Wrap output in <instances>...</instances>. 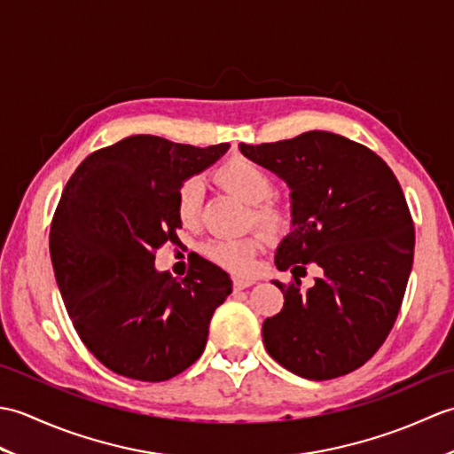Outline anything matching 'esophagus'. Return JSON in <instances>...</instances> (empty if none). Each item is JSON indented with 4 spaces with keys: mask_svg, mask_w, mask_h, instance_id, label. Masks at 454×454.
Returning a JSON list of instances; mask_svg holds the SVG:
<instances>
[{
    "mask_svg": "<svg viewBox=\"0 0 454 454\" xmlns=\"http://www.w3.org/2000/svg\"><path fill=\"white\" fill-rule=\"evenodd\" d=\"M254 283H255L254 278H239V277H236L234 278V288H236V291H244V288L252 286Z\"/></svg>",
    "mask_w": 454,
    "mask_h": 454,
    "instance_id": "esophagus-1",
    "label": "esophagus"
}]
</instances>
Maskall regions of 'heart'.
Returning <instances> with one entry per match:
<instances>
[{
  "instance_id": "obj_1",
  "label": "heart",
  "mask_w": 454,
  "mask_h": 454,
  "mask_svg": "<svg viewBox=\"0 0 454 454\" xmlns=\"http://www.w3.org/2000/svg\"><path fill=\"white\" fill-rule=\"evenodd\" d=\"M220 187L232 192L246 205H252V222L265 232L267 238L277 239L285 236L293 224L291 210L271 199L275 192V179L265 168L246 156H232L220 163L215 171ZM202 183L195 177L181 183L176 197V210L183 224H192L200 215ZM262 246L259 236L246 238H218L205 246V255L230 271L247 275L254 271L255 255Z\"/></svg>"
}]
</instances>
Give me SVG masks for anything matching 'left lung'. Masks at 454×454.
<instances>
[{
  "instance_id": "8db88e82",
  "label": "left lung",
  "mask_w": 454,
  "mask_h": 454,
  "mask_svg": "<svg viewBox=\"0 0 454 454\" xmlns=\"http://www.w3.org/2000/svg\"><path fill=\"white\" fill-rule=\"evenodd\" d=\"M291 189V232L275 265L294 283L273 281L283 310L263 322L267 353L308 380L359 369L387 340L413 263V222L400 183L374 152L340 134L310 130L273 144H239ZM306 264L323 277L302 292Z\"/></svg>"
}]
</instances>
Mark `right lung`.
Returning <instances> with one entry per match:
<instances>
[{
	"mask_svg": "<svg viewBox=\"0 0 454 454\" xmlns=\"http://www.w3.org/2000/svg\"><path fill=\"white\" fill-rule=\"evenodd\" d=\"M228 148L137 134L93 152L67 181L51 226L54 277L80 340L109 371L161 382L205 351L230 275L200 259L176 278L153 262L156 249L179 242L181 183Z\"/></svg>",
	"mask_w": 454,
	"mask_h": 454,
	"instance_id": "add662e5",
	"label": "right lung"
}]
</instances>
